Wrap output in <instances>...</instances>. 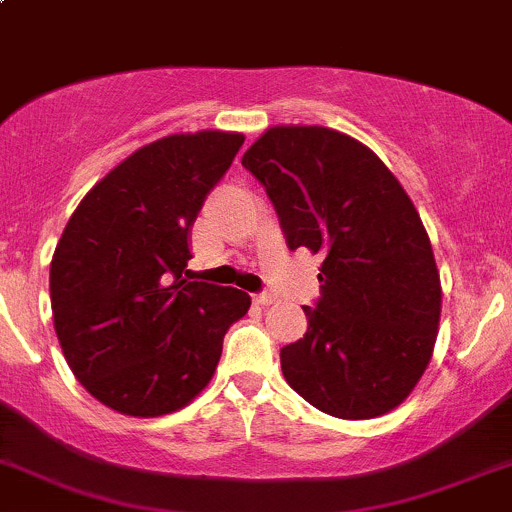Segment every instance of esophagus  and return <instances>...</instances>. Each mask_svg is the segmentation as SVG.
I'll use <instances>...</instances> for the list:
<instances>
[{
	"mask_svg": "<svg viewBox=\"0 0 512 512\" xmlns=\"http://www.w3.org/2000/svg\"><path fill=\"white\" fill-rule=\"evenodd\" d=\"M252 301H255L257 306L267 308V306H272L274 301H277V296H274V294H255V296H252Z\"/></svg>",
	"mask_w": 512,
	"mask_h": 512,
	"instance_id": "34e87169",
	"label": "esophagus"
}]
</instances>
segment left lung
<instances>
[{
  "mask_svg": "<svg viewBox=\"0 0 512 512\" xmlns=\"http://www.w3.org/2000/svg\"><path fill=\"white\" fill-rule=\"evenodd\" d=\"M291 250L323 255L308 330L282 350L286 384L318 411L367 420L401 406L428 369L442 311L432 245L374 150L325 126H272L243 155Z\"/></svg>",
  "mask_w": 512,
  "mask_h": 512,
  "instance_id": "obj_1",
  "label": "left lung"
}]
</instances>
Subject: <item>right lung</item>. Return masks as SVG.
Returning <instances> with one entry per match:
<instances>
[{
  "instance_id": "1",
  "label": "right lung",
  "mask_w": 512,
  "mask_h": 512,
  "mask_svg": "<svg viewBox=\"0 0 512 512\" xmlns=\"http://www.w3.org/2000/svg\"><path fill=\"white\" fill-rule=\"evenodd\" d=\"M243 133L143 145L80 201L50 262V306L77 381L111 411L160 418L209 386L223 335L250 308L233 286L189 282V230Z\"/></svg>"
}]
</instances>
